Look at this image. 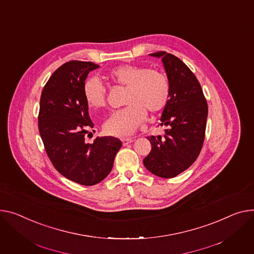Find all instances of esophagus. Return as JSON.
<instances>
[{"label": "esophagus", "mask_w": 254, "mask_h": 254, "mask_svg": "<svg viewBox=\"0 0 254 254\" xmlns=\"http://www.w3.org/2000/svg\"><path fill=\"white\" fill-rule=\"evenodd\" d=\"M132 141H133L132 138H125V139H122V142H123V144H124L125 146L127 145V144H130Z\"/></svg>", "instance_id": "esophagus-1"}]
</instances>
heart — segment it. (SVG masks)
Returning <instances> with one entry per match:
<instances>
[{"label": "heart", "instance_id": "obj_1", "mask_svg": "<svg viewBox=\"0 0 254 254\" xmlns=\"http://www.w3.org/2000/svg\"><path fill=\"white\" fill-rule=\"evenodd\" d=\"M114 84L127 87L125 104L127 107L115 111L105 122V133L113 137H126L142 124L147 115L161 111L170 99V82L167 77L155 69L124 64L116 66L107 73ZM83 97L93 109L106 105L105 88L98 78H90L83 86Z\"/></svg>", "mask_w": 254, "mask_h": 254}]
</instances>
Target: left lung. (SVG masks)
Segmentation results:
<instances>
[{
  "mask_svg": "<svg viewBox=\"0 0 254 254\" xmlns=\"http://www.w3.org/2000/svg\"><path fill=\"white\" fill-rule=\"evenodd\" d=\"M150 55L161 58L170 99L160 118V126L167 127L165 134L147 138L152 148L143 162L150 173L171 179L197 159L204 142L208 107L198 79L181 59L166 52Z\"/></svg>",
  "mask_w": 254,
  "mask_h": 254,
  "instance_id": "obj_1",
  "label": "left lung"
}]
</instances>
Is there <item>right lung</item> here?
I'll use <instances>...</instances> for the list:
<instances>
[{
    "mask_svg": "<svg viewBox=\"0 0 254 254\" xmlns=\"http://www.w3.org/2000/svg\"><path fill=\"white\" fill-rule=\"evenodd\" d=\"M97 68L93 62L64 63L47 81L40 102L39 130L51 162L63 177L83 186L96 185L110 174L123 145L114 137L86 142L94 124L83 86L89 72Z\"/></svg>",
    "mask_w": 254,
    "mask_h": 254,
    "instance_id": "1",
    "label": "right lung"
}]
</instances>
